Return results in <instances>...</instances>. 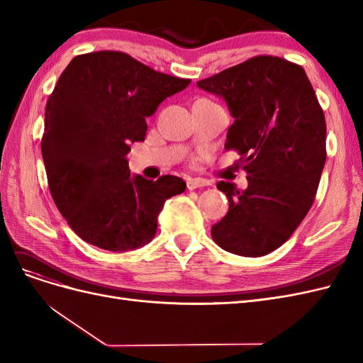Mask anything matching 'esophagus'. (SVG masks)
Returning <instances> with one entry per match:
<instances>
[{
	"mask_svg": "<svg viewBox=\"0 0 363 363\" xmlns=\"http://www.w3.org/2000/svg\"><path fill=\"white\" fill-rule=\"evenodd\" d=\"M186 184H188V189L192 191V189H196V188H203V186H207L208 182L204 180V179H188L186 180Z\"/></svg>",
	"mask_w": 363,
	"mask_h": 363,
	"instance_id": "obj_1",
	"label": "esophagus"
}]
</instances>
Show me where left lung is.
<instances>
[{"label":"left lung","mask_w":363,"mask_h":363,"mask_svg":"<svg viewBox=\"0 0 363 363\" xmlns=\"http://www.w3.org/2000/svg\"><path fill=\"white\" fill-rule=\"evenodd\" d=\"M200 89L223 96L235 123L225 150H235L248 188L219 182L228 212L212 238L233 255L259 257L292 236L315 201L325 163V118L300 65L256 56L208 79Z\"/></svg>","instance_id":"1"}]
</instances>
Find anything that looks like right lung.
<instances>
[{
	"mask_svg": "<svg viewBox=\"0 0 363 363\" xmlns=\"http://www.w3.org/2000/svg\"><path fill=\"white\" fill-rule=\"evenodd\" d=\"M191 83L151 69L121 51L75 56L45 107L42 157L59 212L87 244L136 250L157 230L164 201L184 192L175 175H131V142L147 135V118Z\"/></svg>",
	"mask_w": 363,
	"mask_h": 363,
	"instance_id": "obj_1",
	"label": "right lung"
}]
</instances>
